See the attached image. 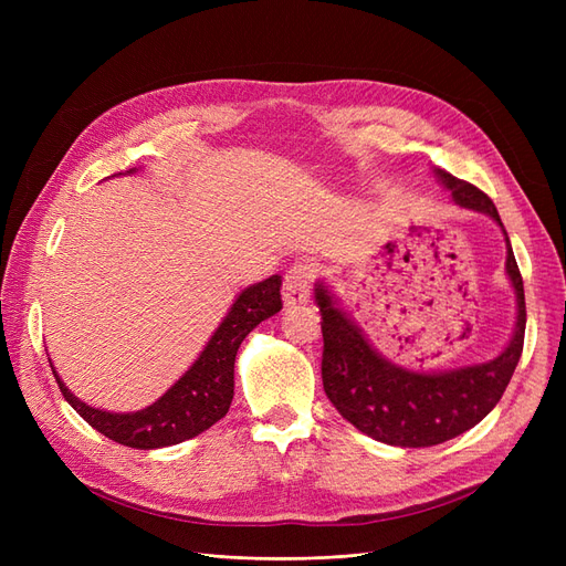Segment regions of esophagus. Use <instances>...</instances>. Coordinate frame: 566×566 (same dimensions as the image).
<instances>
[{
  "instance_id": "obj_1",
  "label": "esophagus",
  "mask_w": 566,
  "mask_h": 566,
  "mask_svg": "<svg viewBox=\"0 0 566 566\" xmlns=\"http://www.w3.org/2000/svg\"><path fill=\"white\" fill-rule=\"evenodd\" d=\"M312 283H314V269L310 264H295L290 266L283 281V302L285 306H300L310 302L312 293Z\"/></svg>"
}]
</instances>
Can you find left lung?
Here are the masks:
<instances>
[{"label": "left lung", "instance_id": "1", "mask_svg": "<svg viewBox=\"0 0 566 566\" xmlns=\"http://www.w3.org/2000/svg\"><path fill=\"white\" fill-rule=\"evenodd\" d=\"M434 172L460 208L484 212L503 227L499 210L484 191L447 169ZM505 243V271L517 295V323L505 352L486 364L441 373H416L394 366L370 347L361 328L339 310L328 287L316 285L323 333V389L337 413L358 432L401 449L437 447L482 422L501 401L522 356L526 328L524 283L507 233Z\"/></svg>", "mask_w": 566, "mask_h": 566}]
</instances>
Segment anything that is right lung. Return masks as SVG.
I'll return each instance as SVG.
<instances>
[{
  "instance_id": "add662e5",
  "label": "right lung",
  "mask_w": 566,
  "mask_h": 566,
  "mask_svg": "<svg viewBox=\"0 0 566 566\" xmlns=\"http://www.w3.org/2000/svg\"><path fill=\"white\" fill-rule=\"evenodd\" d=\"M134 172V169H129ZM283 310L281 276H271L262 283L245 287L224 321L210 337L208 347L196 358L181 378L163 397L136 413H108L80 401L56 375L59 389L65 401L87 420L96 432L123 443L129 449H163L175 447L200 432L229 413L233 399V364L241 342L250 331Z\"/></svg>"
}]
</instances>
